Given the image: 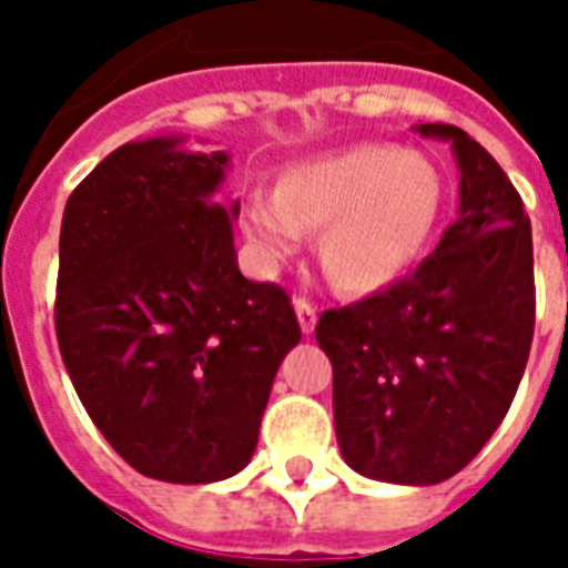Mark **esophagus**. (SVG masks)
<instances>
[{
    "mask_svg": "<svg viewBox=\"0 0 568 568\" xmlns=\"http://www.w3.org/2000/svg\"><path fill=\"white\" fill-rule=\"evenodd\" d=\"M294 312H297V321H301L303 333L312 336V329L318 324V306L312 301H306V297H297V301H294Z\"/></svg>",
    "mask_w": 568,
    "mask_h": 568,
    "instance_id": "obj_1",
    "label": "esophagus"
}]
</instances>
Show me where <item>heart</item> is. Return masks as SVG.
<instances>
[{"mask_svg": "<svg viewBox=\"0 0 568 568\" xmlns=\"http://www.w3.org/2000/svg\"><path fill=\"white\" fill-rule=\"evenodd\" d=\"M445 205L439 168L392 144H356L283 173L276 196H253L244 232L267 258L292 256L318 232L321 271L338 292L397 283L427 247Z\"/></svg>", "mask_w": 568, "mask_h": 568, "instance_id": "b5f03b06", "label": "heart"}]
</instances>
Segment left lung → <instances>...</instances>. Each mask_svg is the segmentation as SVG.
Instances as JSON below:
<instances>
[{"label": "left lung", "mask_w": 568, "mask_h": 568, "mask_svg": "<svg viewBox=\"0 0 568 568\" xmlns=\"http://www.w3.org/2000/svg\"><path fill=\"white\" fill-rule=\"evenodd\" d=\"M450 141L459 214L400 283L321 315L333 363V415L354 471L404 486L442 484L498 430L528 365L537 294L534 241L519 191L475 138Z\"/></svg>", "instance_id": "obj_1"}]
</instances>
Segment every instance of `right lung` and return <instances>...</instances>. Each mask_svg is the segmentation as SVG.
Listing matches in <instances>:
<instances>
[{"label": "right lung", "mask_w": 568, "mask_h": 568, "mask_svg": "<svg viewBox=\"0 0 568 568\" xmlns=\"http://www.w3.org/2000/svg\"><path fill=\"white\" fill-rule=\"evenodd\" d=\"M182 135L118 146L64 205L55 333L75 395L129 466L164 484L239 475L283 356L292 297L239 271L214 203L226 153Z\"/></svg>", "instance_id": "right-lung-1"}]
</instances>
